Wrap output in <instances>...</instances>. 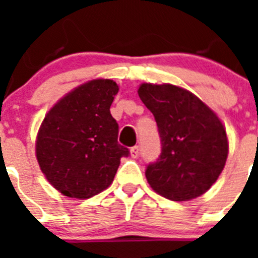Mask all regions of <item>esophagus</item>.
Masks as SVG:
<instances>
[{
    "label": "esophagus",
    "instance_id": "esophagus-1",
    "mask_svg": "<svg viewBox=\"0 0 258 258\" xmlns=\"http://www.w3.org/2000/svg\"><path fill=\"white\" fill-rule=\"evenodd\" d=\"M131 156L133 157V159H137V157L140 156V147H138V146H134V147H132Z\"/></svg>",
    "mask_w": 258,
    "mask_h": 258
}]
</instances>
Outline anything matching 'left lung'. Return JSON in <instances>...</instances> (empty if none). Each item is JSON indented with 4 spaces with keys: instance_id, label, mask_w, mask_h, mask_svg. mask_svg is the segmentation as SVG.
Returning a JSON list of instances; mask_svg holds the SVG:
<instances>
[{
    "instance_id": "left-lung-1",
    "label": "left lung",
    "mask_w": 258,
    "mask_h": 258,
    "mask_svg": "<svg viewBox=\"0 0 258 258\" xmlns=\"http://www.w3.org/2000/svg\"><path fill=\"white\" fill-rule=\"evenodd\" d=\"M138 95L157 124L161 154L146 168V178L159 195L186 202L211 188L229 152L217 115L192 93L178 86L142 84Z\"/></svg>"
}]
</instances>
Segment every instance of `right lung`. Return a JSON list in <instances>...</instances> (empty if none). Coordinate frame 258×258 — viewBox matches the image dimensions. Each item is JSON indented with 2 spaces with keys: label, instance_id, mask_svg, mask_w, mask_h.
I'll return each instance as SVG.
<instances>
[{
  "label": "right lung",
  "instance_id": "obj_1",
  "mask_svg": "<svg viewBox=\"0 0 258 258\" xmlns=\"http://www.w3.org/2000/svg\"><path fill=\"white\" fill-rule=\"evenodd\" d=\"M117 92L112 80L89 81L61 98L42 121L36 156L47 181L66 197L89 199L106 190L120 159L129 156L109 112Z\"/></svg>",
  "mask_w": 258,
  "mask_h": 258
}]
</instances>
